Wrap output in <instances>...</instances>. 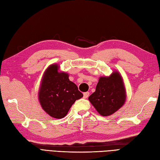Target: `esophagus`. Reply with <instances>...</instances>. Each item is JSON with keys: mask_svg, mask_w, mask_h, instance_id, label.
Here are the masks:
<instances>
[{"mask_svg": "<svg viewBox=\"0 0 160 160\" xmlns=\"http://www.w3.org/2000/svg\"><path fill=\"white\" fill-rule=\"evenodd\" d=\"M89 95H90V93L88 92H84V93H83V98H87L88 97H89Z\"/></svg>", "mask_w": 160, "mask_h": 160, "instance_id": "obj_1", "label": "esophagus"}]
</instances>
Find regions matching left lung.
Here are the masks:
<instances>
[{"mask_svg": "<svg viewBox=\"0 0 160 160\" xmlns=\"http://www.w3.org/2000/svg\"><path fill=\"white\" fill-rule=\"evenodd\" d=\"M127 98L123 78L118 71L114 70L109 76L99 78L96 90L88 100L100 115L108 116L122 107Z\"/></svg>", "mask_w": 160, "mask_h": 160, "instance_id": "8db88e82", "label": "left lung"}]
</instances>
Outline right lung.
<instances>
[{
  "instance_id": "add662e5",
  "label": "right lung",
  "mask_w": 160,
  "mask_h": 160,
  "mask_svg": "<svg viewBox=\"0 0 160 160\" xmlns=\"http://www.w3.org/2000/svg\"><path fill=\"white\" fill-rule=\"evenodd\" d=\"M59 68L58 63H52L46 69L38 91L42 108L58 119L65 117L74 102L83 96L77 85L69 80V74Z\"/></svg>"
}]
</instances>
